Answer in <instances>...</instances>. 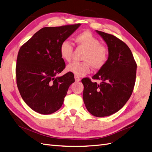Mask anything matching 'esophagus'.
Here are the masks:
<instances>
[{"label": "esophagus", "instance_id": "esophagus-1", "mask_svg": "<svg viewBox=\"0 0 152 152\" xmlns=\"http://www.w3.org/2000/svg\"><path fill=\"white\" fill-rule=\"evenodd\" d=\"M75 80L76 82H79V81H80L81 79H80L79 77H78L77 76H75Z\"/></svg>", "mask_w": 152, "mask_h": 152}]
</instances>
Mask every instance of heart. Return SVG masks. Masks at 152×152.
<instances>
[{"instance_id":"obj_1","label":"heart","mask_w":152,"mask_h":152,"mask_svg":"<svg viewBox=\"0 0 152 152\" xmlns=\"http://www.w3.org/2000/svg\"><path fill=\"white\" fill-rule=\"evenodd\" d=\"M77 45L86 50L82 57L81 63H73L66 67V70L77 77H83L91 72V68L99 69L105 64L108 59L109 50L91 32L84 31L79 34L74 39ZM73 46L68 41L61 43L59 53L62 59L70 62L73 53Z\"/></svg>"}]
</instances>
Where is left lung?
Listing matches in <instances>:
<instances>
[{"label":"left lung","mask_w":152,"mask_h":152,"mask_svg":"<svg viewBox=\"0 0 152 152\" xmlns=\"http://www.w3.org/2000/svg\"><path fill=\"white\" fill-rule=\"evenodd\" d=\"M108 47L109 56L104 66L93 79H82L84 85L83 100L92 115L104 117L120 110L132 95L136 83L137 64L129 47L112 34L96 30Z\"/></svg>","instance_id":"left-lung-1"}]
</instances>
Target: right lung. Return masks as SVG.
<instances>
[{
	"instance_id": "obj_1",
	"label": "right lung",
	"mask_w": 152,
	"mask_h": 152,
	"mask_svg": "<svg viewBox=\"0 0 152 152\" xmlns=\"http://www.w3.org/2000/svg\"><path fill=\"white\" fill-rule=\"evenodd\" d=\"M80 26L43 27L20 47L16 59V84L23 100L34 111L50 114L62 106L75 79L71 72L56 77L65 68L59 47Z\"/></svg>"
}]
</instances>
